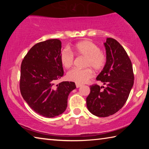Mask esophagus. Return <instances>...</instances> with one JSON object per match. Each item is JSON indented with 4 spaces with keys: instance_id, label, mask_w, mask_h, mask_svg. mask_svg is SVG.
Masks as SVG:
<instances>
[{
    "instance_id": "obj_1",
    "label": "esophagus",
    "mask_w": 149,
    "mask_h": 149,
    "mask_svg": "<svg viewBox=\"0 0 149 149\" xmlns=\"http://www.w3.org/2000/svg\"><path fill=\"white\" fill-rule=\"evenodd\" d=\"M75 85H76V87H77V88H79V87H80L81 86V84H75Z\"/></svg>"
}]
</instances>
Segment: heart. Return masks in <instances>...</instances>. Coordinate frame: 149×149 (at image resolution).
<instances>
[{
	"label": "heart",
	"instance_id": "b5f03b06",
	"mask_svg": "<svg viewBox=\"0 0 149 149\" xmlns=\"http://www.w3.org/2000/svg\"><path fill=\"white\" fill-rule=\"evenodd\" d=\"M70 49L75 54L86 57L84 64L85 67H90L95 71H100L105 65L106 55L100 51L97 45L91 41L84 40L77 42ZM60 60L63 66L69 68L74 64V56L71 52L65 49L60 52ZM90 68L71 70L67 74L68 79L78 84H85L93 76V71Z\"/></svg>",
	"mask_w": 149,
	"mask_h": 149
}]
</instances>
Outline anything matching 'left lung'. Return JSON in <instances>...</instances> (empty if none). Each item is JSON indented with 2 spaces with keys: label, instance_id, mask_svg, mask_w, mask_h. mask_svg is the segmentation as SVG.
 Segmentation results:
<instances>
[{
  "label": "left lung",
  "instance_id": "1",
  "mask_svg": "<svg viewBox=\"0 0 149 149\" xmlns=\"http://www.w3.org/2000/svg\"><path fill=\"white\" fill-rule=\"evenodd\" d=\"M104 45L107 62L97 79L107 87L91 85L86 99L88 110L98 117L109 116L120 110L127 101L134 83L132 62L123 47L112 38H107Z\"/></svg>",
  "mask_w": 149,
  "mask_h": 149
}]
</instances>
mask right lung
Listing matches in <instances>:
<instances>
[{
    "label": "right lung",
    "instance_id": "add662e5",
    "mask_svg": "<svg viewBox=\"0 0 149 149\" xmlns=\"http://www.w3.org/2000/svg\"><path fill=\"white\" fill-rule=\"evenodd\" d=\"M61 48L59 39L38 42L29 50L21 64L22 96L32 110L46 118L62 114L67 108L70 93L76 88L72 81L56 85L64 75L60 60Z\"/></svg>",
    "mask_w": 149,
    "mask_h": 149
}]
</instances>
